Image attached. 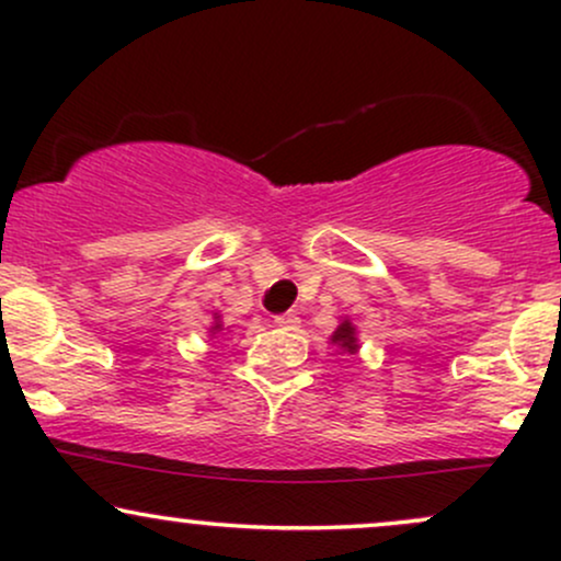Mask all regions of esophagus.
<instances>
[{
  "label": "esophagus",
  "mask_w": 561,
  "mask_h": 561,
  "mask_svg": "<svg viewBox=\"0 0 561 561\" xmlns=\"http://www.w3.org/2000/svg\"><path fill=\"white\" fill-rule=\"evenodd\" d=\"M276 327H282V330H295V327L300 324L298 313H279V317H274Z\"/></svg>",
  "instance_id": "34e87169"
}]
</instances>
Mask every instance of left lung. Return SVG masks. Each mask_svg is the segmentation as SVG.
Wrapping results in <instances>:
<instances>
[{
  "label": "left lung",
  "instance_id": "obj_1",
  "mask_svg": "<svg viewBox=\"0 0 561 561\" xmlns=\"http://www.w3.org/2000/svg\"><path fill=\"white\" fill-rule=\"evenodd\" d=\"M332 343L343 345L347 353H353V351H356V334H353V327H351V321H343V324L337 327V332L332 334Z\"/></svg>",
  "mask_w": 561,
  "mask_h": 561
}]
</instances>
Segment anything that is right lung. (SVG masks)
I'll return each mask as SVG.
<instances>
[{"label":"right lung","instance_id":"right-lung-1","mask_svg":"<svg viewBox=\"0 0 561 561\" xmlns=\"http://www.w3.org/2000/svg\"><path fill=\"white\" fill-rule=\"evenodd\" d=\"M218 327H221V324H216V327H214V330H218Z\"/></svg>","mask_w":561,"mask_h":561}]
</instances>
